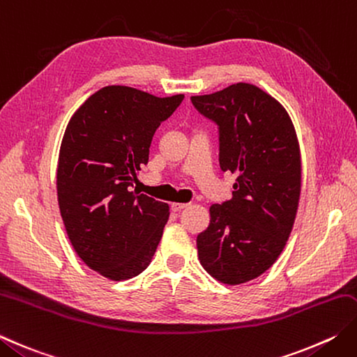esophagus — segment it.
Instances as JSON below:
<instances>
[{
    "instance_id": "34e87169",
    "label": "esophagus",
    "mask_w": 357,
    "mask_h": 357,
    "mask_svg": "<svg viewBox=\"0 0 357 357\" xmlns=\"http://www.w3.org/2000/svg\"><path fill=\"white\" fill-rule=\"evenodd\" d=\"M185 207H188V204H185V202H173V204H172V211H173V212H181V211H183V208H185Z\"/></svg>"
}]
</instances>
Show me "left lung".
I'll return each mask as SVG.
<instances>
[{
	"mask_svg": "<svg viewBox=\"0 0 357 357\" xmlns=\"http://www.w3.org/2000/svg\"><path fill=\"white\" fill-rule=\"evenodd\" d=\"M192 103L220 127L221 170L238 174L232 198L208 208L199 263L221 283H246L275 263L294 226L302 187L296 128L283 105L250 83Z\"/></svg>",
	"mask_w": 357,
	"mask_h": 357,
	"instance_id": "obj_1",
	"label": "left lung"
}]
</instances>
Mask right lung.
Listing matches in <instances>:
<instances>
[{
	"mask_svg": "<svg viewBox=\"0 0 357 357\" xmlns=\"http://www.w3.org/2000/svg\"><path fill=\"white\" fill-rule=\"evenodd\" d=\"M183 99L111 85L69 119L57 165L60 215L77 255L109 280L139 275L156 252L169 204L130 188L153 135Z\"/></svg>",
	"mask_w": 357,
	"mask_h": 357,
	"instance_id": "right-lung-1",
	"label": "right lung"
}]
</instances>
